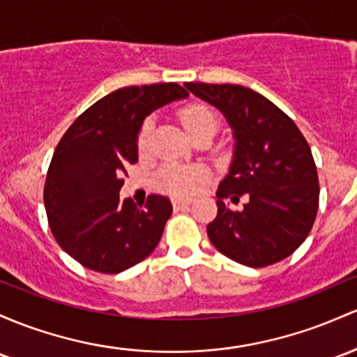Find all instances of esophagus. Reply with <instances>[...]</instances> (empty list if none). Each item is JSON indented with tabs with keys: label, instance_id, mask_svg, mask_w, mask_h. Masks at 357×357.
<instances>
[{
	"label": "esophagus",
	"instance_id": "esophagus-1",
	"mask_svg": "<svg viewBox=\"0 0 357 357\" xmlns=\"http://www.w3.org/2000/svg\"><path fill=\"white\" fill-rule=\"evenodd\" d=\"M188 205H191V199H183V198L172 199V206H174V210H181Z\"/></svg>",
	"mask_w": 357,
	"mask_h": 357
}]
</instances>
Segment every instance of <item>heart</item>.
I'll return each mask as SVG.
<instances>
[{"mask_svg":"<svg viewBox=\"0 0 357 357\" xmlns=\"http://www.w3.org/2000/svg\"><path fill=\"white\" fill-rule=\"evenodd\" d=\"M183 127L188 135L195 137L199 132L217 128V115L210 107L202 103L188 105L179 113ZM152 121L146 120L139 130L137 146L139 151H146L149 146V135H151ZM208 181V171L199 166H166L159 171L158 183L162 190L174 197H190L202 190V186Z\"/></svg>","mask_w":357,"mask_h":357,"instance_id":"b5f03b06","label":"heart"}]
</instances>
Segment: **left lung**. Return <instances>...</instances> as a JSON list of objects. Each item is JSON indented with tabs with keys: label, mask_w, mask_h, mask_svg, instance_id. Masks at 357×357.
I'll list each match as a JSON object with an SVG mask.
<instances>
[{
	"label": "left lung",
	"mask_w": 357,
	"mask_h": 357,
	"mask_svg": "<svg viewBox=\"0 0 357 357\" xmlns=\"http://www.w3.org/2000/svg\"><path fill=\"white\" fill-rule=\"evenodd\" d=\"M213 105L232 128L236 146L229 174L217 190L218 213L206 225L223 256L264 268L291 256L310 234L319 210V174L310 146L284 112L238 84L186 83ZM248 198L242 212L222 199Z\"/></svg>",
	"instance_id": "1"
}]
</instances>
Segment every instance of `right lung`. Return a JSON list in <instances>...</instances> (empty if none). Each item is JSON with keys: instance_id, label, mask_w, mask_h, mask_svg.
<instances>
[{"instance_id": "add662e5", "label": "right lung", "mask_w": 357, "mask_h": 357, "mask_svg": "<svg viewBox=\"0 0 357 357\" xmlns=\"http://www.w3.org/2000/svg\"><path fill=\"white\" fill-rule=\"evenodd\" d=\"M186 96L176 83L120 88L81 113L59 140L44 188L47 218L57 244L84 268L121 273L159 244L169 198L151 195L137 206L119 193L128 164L139 160L146 116Z\"/></svg>"}]
</instances>
